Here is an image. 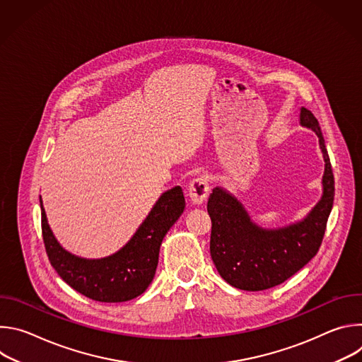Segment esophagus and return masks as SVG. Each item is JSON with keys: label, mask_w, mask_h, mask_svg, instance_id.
Here are the masks:
<instances>
[{"label": "esophagus", "mask_w": 362, "mask_h": 362, "mask_svg": "<svg viewBox=\"0 0 362 362\" xmlns=\"http://www.w3.org/2000/svg\"><path fill=\"white\" fill-rule=\"evenodd\" d=\"M209 194V180L206 176H199L189 186V197L193 204H202Z\"/></svg>", "instance_id": "obj_1"}]
</instances>
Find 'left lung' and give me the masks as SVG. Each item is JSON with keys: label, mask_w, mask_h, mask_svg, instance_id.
I'll use <instances>...</instances> for the list:
<instances>
[{"label": "left lung", "mask_w": 362, "mask_h": 362, "mask_svg": "<svg viewBox=\"0 0 362 362\" xmlns=\"http://www.w3.org/2000/svg\"><path fill=\"white\" fill-rule=\"evenodd\" d=\"M300 126L320 139L325 162L322 196L302 221L279 229H264L252 222L243 204L222 187L208 200L212 221L211 256L219 275L243 291H264L285 282L317 255L334 204V173L318 120L300 109Z\"/></svg>", "instance_id": "8db88e82"}]
</instances>
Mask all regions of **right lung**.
Instances as JSON below:
<instances>
[{
    "label": "right lung",
    "mask_w": 362,
    "mask_h": 362,
    "mask_svg": "<svg viewBox=\"0 0 362 362\" xmlns=\"http://www.w3.org/2000/svg\"><path fill=\"white\" fill-rule=\"evenodd\" d=\"M185 204L182 187H172L159 197L133 238L120 250L100 259H86L59 243L49 229L40 196L41 230L49 264L66 284L93 300H130L151 284L162 240L183 214Z\"/></svg>",
    "instance_id": "1"
}]
</instances>
